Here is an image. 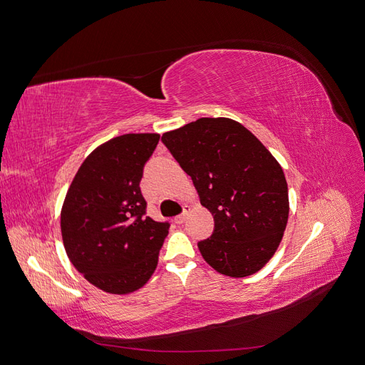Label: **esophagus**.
Here are the masks:
<instances>
[{
  "label": "esophagus",
  "mask_w": 365,
  "mask_h": 365,
  "mask_svg": "<svg viewBox=\"0 0 365 365\" xmlns=\"http://www.w3.org/2000/svg\"><path fill=\"white\" fill-rule=\"evenodd\" d=\"M187 216H189V208L185 207L184 212H182L180 216H176V217H175V222H176V224H182V222H185Z\"/></svg>",
  "instance_id": "34e87169"
}]
</instances>
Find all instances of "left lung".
Wrapping results in <instances>:
<instances>
[{
	"instance_id": "1",
	"label": "left lung",
	"mask_w": 365,
	"mask_h": 365,
	"mask_svg": "<svg viewBox=\"0 0 365 365\" xmlns=\"http://www.w3.org/2000/svg\"><path fill=\"white\" fill-rule=\"evenodd\" d=\"M161 141L192 176L213 235L197 242L204 260L228 277L260 271L277 251L289 215L282 165L237 121L197 118Z\"/></svg>"
}]
</instances>
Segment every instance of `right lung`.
Listing matches in <instances>:
<instances>
[{
	"label": "right lung",
	"mask_w": 365,
	"mask_h": 365,
	"mask_svg": "<svg viewBox=\"0 0 365 365\" xmlns=\"http://www.w3.org/2000/svg\"><path fill=\"white\" fill-rule=\"evenodd\" d=\"M158 134H125L94 149L77 170L61 212L65 251L96 288L129 294L150 279L169 222L146 216L140 181Z\"/></svg>",
	"instance_id": "obj_1"
}]
</instances>
